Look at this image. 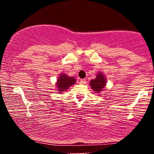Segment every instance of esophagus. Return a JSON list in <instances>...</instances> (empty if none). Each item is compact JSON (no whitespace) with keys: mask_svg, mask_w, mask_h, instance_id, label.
<instances>
[{"mask_svg":"<svg viewBox=\"0 0 154 154\" xmlns=\"http://www.w3.org/2000/svg\"><path fill=\"white\" fill-rule=\"evenodd\" d=\"M79 83H80V84H82V85H84V84H85L86 83V80L85 79H81L80 80H79Z\"/></svg>","mask_w":154,"mask_h":154,"instance_id":"1","label":"esophagus"}]
</instances>
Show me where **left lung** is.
Wrapping results in <instances>:
<instances>
[{
    "instance_id": "8db88e82",
    "label": "left lung",
    "mask_w": 154,
    "mask_h": 154,
    "mask_svg": "<svg viewBox=\"0 0 154 154\" xmlns=\"http://www.w3.org/2000/svg\"><path fill=\"white\" fill-rule=\"evenodd\" d=\"M106 78L104 77V75L102 73H98L97 75L96 78L94 79H92L90 82L91 88L93 91L97 92V93H99V92L103 91L104 87L106 86Z\"/></svg>"
}]
</instances>
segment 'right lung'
<instances>
[{
    "label": "right lung",
    "instance_id": "1",
    "mask_svg": "<svg viewBox=\"0 0 154 154\" xmlns=\"http://www.w3.org/2000/svg\"><path fill=\"white\" fill-rule=\"evenodd\" d=\"M76 80L75 77H68L65 74H61L59 77V79H57V88L59 91L63 92L68 89L70 86L72 85L75 83Z\"/></svg>",
    "mask_w": 154,
    "mask_h": 154
}]
</instances>
